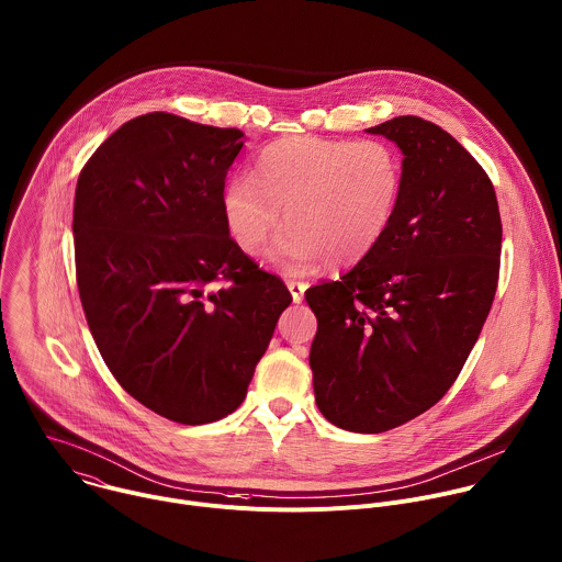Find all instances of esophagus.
Here are the masks:
<instances>
[{
	"label": "esophagus",
	"mask_w": 562,
	"mask_h": 562,
	"mask_svg": "<svg viewBox=\"0 0 562 562\" xmlns=\"http://www.w3.org/2000/svg\"><path fill=\"white\" fill-rule=\"evenodd\" d=\"M286 286L291 291V297H293V304H300L304 300V291H306V284L300 282V280H286Z\"/></svg>",
	"instance_id": "34e87169"
}]
</instances>
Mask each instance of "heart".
<instances>
[{"label": "heart", "mask_w": 562, "mask_h": 562, "mask_svg": "<svg viewBox=\"0 0 562 562\" xmlns=\"http://www.w3.org/2000/svg\"><path fill=\"white\" fill-rule=\"evenodd\" d=\"M404 190L402 158L384 140L291 136L267 145L254 176H232L221 192L223 221L249 256L289 225L269 260L304 271L324 260L346 267L375 251L391 232Z\"/></svg>", "instance_id": "heart-1"}]
</instances>
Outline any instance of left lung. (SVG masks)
Returning <instances> with one entry per match:
<instances>
[{
  "mask_svg": "<svg viewBox=\"0 0 562 562\" xmlns=\"http://www.w3.org/2000/svg\"><path fill=\"white\" fill-rule=\"evenodd\" d=\"M366 132L402 149V203L375 251L306 291L317 317L308 363L319 413L378 435L459 378L496 293L503 227L492 180L446 130L395 116Z\"/></svg>",
  "mask_w": 562,
  "mask_h": 562,
  "instance_id": "1",
  "label": "left lung"
}]
</instances>
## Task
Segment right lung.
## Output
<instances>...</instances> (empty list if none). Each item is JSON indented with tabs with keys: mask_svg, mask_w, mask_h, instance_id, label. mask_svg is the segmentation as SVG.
I'll return each instance as SVG.
<instances>
[{
	"mask_svg": "<svg viewBox=\"0 0 562 562\" xmlns=\"http://www.w3.org/2000/svg\"><path fill=\"white\" fill-rule=\"evenodd\" d=\"M243 136L149 112L110 134L77 180V284L97 348L125 393L184 426L245 402L291 304L223 221Z\"/></svg>",
	"mask_w": 562,
	"mask_h": 562,
	"instance_id": "1",
	"label": "right lung"
}]
</instances>
